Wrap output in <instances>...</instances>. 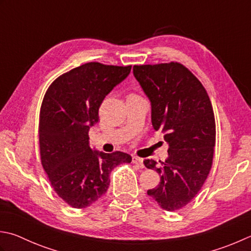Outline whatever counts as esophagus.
<instances>
[{"label":"esophagus","instance_id":"1","mask_svg":"<svg viewBox=\"0 0 251 251\" xmlns=\"http://www.w3.org/2000/svg\"><path fill=\"white\" fill-rule=\"evenodd\" d=\"M132 163L134 164H136L137 166H138V168H145V165H144V160L142 159H140V158H138V156H132Z\"/></svg>","mask_w":251,"mask_h":251}]
</instances>
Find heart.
Listing matches in <instances>:
<instances>
[{"label": "heart", "instance_id": "b5f03b06", "mask_svg": "<svg viewBox=\"0 0 251 251\" xmlns=\"http://www.w3.org/2000/svg\"><path fill=\"white\" fill-rule=\"evenodd\" d=\"M129 96H132V95H129Z\"/></svg>", "mask_w": 251, "mask_h": 251}]
</instances>
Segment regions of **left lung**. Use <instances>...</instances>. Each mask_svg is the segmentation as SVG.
<instances>
[{"instance_id":"obj_1","label":"left lung","mask_w":251,"mask_h":251,"mask_svg":"<svg viewBox=\"0 0 251 251\" xmlns=\"http://www.w3.org/2000/svg\"><path fill=\"white\" fill-rule=\"evenodd\" d=\"M134 75L151 101V121L164 134L169 158L145 160L161 180L147 191L162 209L176 211L193 200L210 173L215 146V119L207 90L177 62L134 65Z\"/></svg>"}]
</instances>
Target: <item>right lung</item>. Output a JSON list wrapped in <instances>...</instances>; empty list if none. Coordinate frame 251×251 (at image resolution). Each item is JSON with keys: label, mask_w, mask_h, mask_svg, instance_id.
Instances as JSON below:
<instances>
[{"label": "right lung", "mask_w": 251, "mask_h": 251, "mask_svg": "<svg viewBox=\"0 0 251 251\" xmlns=\"http://www.w3.org/2000/svg\"><path fill=\"white\" fill-rule=\"evenodd\" d=\"M130 70L86 63L57 77L44 95L38 131L41 164L54 191L73 208L89 207L106 193L112 170L131 162L122 151H92L88 136L105 96Z\"/></svg>", "instance_id": "obj_1"}]
</instances>
